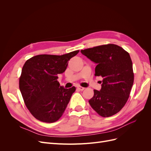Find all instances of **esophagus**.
<instances>
[{
	"label": "esophagus",
	"mask_w": 151,
	"mask_h": 151,
	"mask_svg": "<svg viewBox=\"0 0 151 151\" xmlns=\"http://www.w3.org/2000/svg\"><path fill=\"white\" fill-rule=\"evenodd\" d=\"M77 89H78L79 91H83L84 90V88H83V87H81V86H77Z\"/></svg>",
	"instance_id": "34e87169"
}]
</instances>
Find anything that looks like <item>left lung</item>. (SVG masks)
<instances>
[{
    "label": "left lung",
    "mask_w": 151,
    "mask_h": 151,
    "mask_svg": "<svg viewBox=\"0 0 151 151\" xmlns=\"http://www.w3.org/2000/svg\"><path fill=\"white\" fill-rule=\"evenodd\" d=\"M81 52L96 64L95 76L103 78L101 89L94 90L93 97L89 100L91 106L103 117L115 115L125 106L134 83L129 53L114 44L82 50Z\"/></svg>",
    "instance_id": "left-lung-1"
}]
</instances>
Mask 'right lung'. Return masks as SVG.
<instances>
[{
  "mask_svg": "<svg viewBox=\"0 0 151 151\" xmlns=\"http://www.w3.org/2000/svg\"><path fill=\"white\" fill-rule=\"evenodd\" d=\"M79 52L62 55H38L25 62L19 89L26 107L37 120L53 123L63 115L76 88L60 86L57 76L65 71L68 61Z\"/></svg>",
  "mask_w": 151,
  "mask_h": 151,
  "instance_id": "obj_1",
  "label": "right lung"
}]
</instances>
